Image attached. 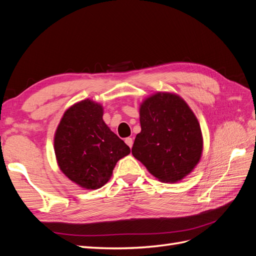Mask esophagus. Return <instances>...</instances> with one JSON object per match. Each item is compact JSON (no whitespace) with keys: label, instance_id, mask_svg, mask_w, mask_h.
<instances>
[{"label":"esophagus","instance_id":"34e87169","mask_svg":"<svg viewBox=\"0 0 256 256\" xmlns=\"http://www.w3.org/2000/svg\"><path fill=\"white\" fill-rule=\"evenodd\" d=\"M125 142H126V144L130 147V148H131V147H132V145H134V141H132V138H126V140H125Z\"/></svg>","mask_w":256,"mask_h":256}]
</instances>
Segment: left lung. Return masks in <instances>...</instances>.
Segmentation results:
<instances>
[{"label": "left lung", "instance_id": "1", "mask_svg": "<svg viewBox=\"0 0 256 256\" xmlns=\"http://www.w3.org/2000/svg\"><path fill=\"white\" fill-rule=\"evenodd\" d=\"M141 132L134 157L159 182L174 184L188 176L203 154V134L188 104L171 92H157L140 104Z\"/></svg>", "mask_w": 256, "mask_h": 256}]
</instances>
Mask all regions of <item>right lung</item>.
<instances>
[{"mask_svg":"<svg viewBox=\"0 0 256 256\" xmlns=\"http://www.w3.org/2000/svg\"><path fill=\"white\" fill-rule=\"evenodd\" d=\"M104 106L84 99L69 106L54 134L56 164L67 178L86 190L102 188L129 146L108 127Z\"/></svg>","mask_w":256,"mask_h":256,"instance_id":"add662e5","label":"right lung"}]
</instances>
